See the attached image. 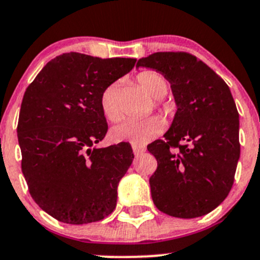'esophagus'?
Returning a JSON list of instances; mask_svg holds the SVG:
<instances>
[{
  "label": "esophagus",
  "mask_w": 260,
  "mask_h": 260,
  "mask_svg": "<svg viewBox=\"0 0 260 260\" xmlns=\"http://www.w3.org/2000/svg\"><path fill=\"white\" fill-rule=\"evenodd\" d=\"M132 149H133V153H135L136 156H140V154H142L143 152H146L145 147L140 145H132Z\"/></svg>",
  "instance_id": "obj_1"
}]
</instances>
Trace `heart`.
Listing matches in <instances>:
<instances>
[{"label": "heart", "mask_w": 260, "mask_h": 260, "mask_svg": "<svg viewBox=\"0 0 260 260\" xmlns=\"http://www.w3.org/2000/svg\"><path fill=\"white\" fill-rule=\"evenodd\" d=\"M138 85L148 95L154 99L164 98L169 90V83L166 78L153 70H146L140 73L136 78ZM120 83L109 84L101 95V107L104 115L111 122H118L122 118V108L119 102ZM164 129V122L158 117H149L140 120H127L112 128L111 140L115 143L132 142L136 145L146 143L153 140Z\"/></svg>", "instance_id": "obj_1"}]
</instances>
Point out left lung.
I'll use <instances>...</instances> for the list:
<instances>
[{
	"label": "left lung",
	"mask_w": 260,
	"mask_h": 260,
	"mask_svg": "<svg viewBox=\"0 0 260 260\" xmlns=\"http://www.w3.org/2000/svg\"><path fill=\"white\" fill-rule=\"evenodd\" d=\"M171 84L176 113L165 140L147 149L156 157L152 200L170 216L192 219L220 205L232 190L240 157L239 113L229 86L187 52H154L138 60Z\"/></svg>",
	"instance_id": "left-lung-1"
}]
</instances>
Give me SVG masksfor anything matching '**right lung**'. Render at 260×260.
Segmentation results:
<instances>
[{"label":"right lung","instance_id":"right-lung-1","mask_svg":"<svg viewBox=\"0 0 260 260\" xmlns=\"http://www.w3.org/2000/svg\"><path fill=\"white\" fill-rule=\"evenodd\" d=\"M136 61L67 52L49 61L23 94L21 169L34 201L59 221L88 224L115 209L118 183L135 156L125 142L95 147L108 131L101 95Z\"/></svg>","mask_w":260,"mask_h":260}]
</instances>
